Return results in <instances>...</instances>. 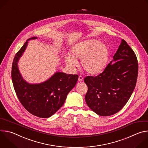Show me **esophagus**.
Masks as SVG:
<instances>
[{"label": "esophagus", "mask_w": 148, "mask_h": 148, "mask_svg": "<svg viewBox=\"0 0 148 148\" xmlns=\"http://www.w3.org/2000/svg\"><path fill=\"white\" fill-rule=\"evenodd\" d=\"M83 79H84V78H83V77H82V76H79V77H78V81L79 82H81V81H83Z\"/></svg>", "instance_id": "esophagus-1"}]
</instances>
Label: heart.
I'll use <instances>...</instances> for the list:
<instances>
[{
  "label": "heart",
  "instance_id": "heart-1",
  "mask_svg": "<svg viewBox=\"0 0 148 148\" xmlns=\"http://www.w3.org/2000/svg\"><path fill=\"white\" fill-rule=\"evenodd\" d=\"M110 57L107 46L95 39L80 42L73 46L70 56H64L67 65L74 70L81 61L82 68L88 74L96 75L102 73L106 68Z\"/></svg>",
  "mask_w": 148,
  "mask_h": 148
}]
</instances>
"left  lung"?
<instances>
[{
  "instance_id": "left-lung-1",
  "label": "left lung",
  "mask_w": 148,
  "mask_h": 148,
  "mask_svg": "<svg viewBox=\"0 0 148 148\" xmlns=\"http://www.w3.org/2000/svg\"><path fill=\"white\" fill-rule=\"evenodd\" d=\"M138 72L136 56L126 42L121 44L104 71L96 77L88 76L85 100L97 115H112L127 103L136 86Z\"/></svg>"
}]
</instances>
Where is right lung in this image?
<instances>
[{
    "label": "right lung",
    "instance_id": "obj_1",
    "mask_svg": "<svg viewBox=\"0 0 148 148\" xmlns=\"http://www.w3.org/2000/svg\"><path fill=\"white\" fill-rule=\"evenodd\" d=\"M16 53L12 64V78L16 95L23 106L30 114L47 118L54 115L64 104L68 94L75 87L78 75L56 71L45 81L37 84L27 82L22 77L18 62L25 53L29 41Z\"/></svg>",
    "mask_w": 148,
    "mask_h": 148
}]
</instances>
